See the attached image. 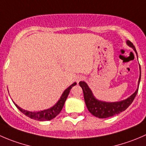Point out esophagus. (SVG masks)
Wrapping results in <instances>:
<instances>
[{
	"label": "esophagus",
	"instance_id": "obj_1",
	"mask_svg": "<svg viewBox=\"0 0 146 146\" xmlns=\"http://www.w3.org/2000/svg\"><path fill=\"white\" fill-rule=\"evenodd\" d=\"M84 79V77L82 76H78L77 78H76V81H77V83H78L79 81H80V80H83Z\"/></svg>",
	"mask_w": 146,
	"mask_h": 146
}]
</instances>
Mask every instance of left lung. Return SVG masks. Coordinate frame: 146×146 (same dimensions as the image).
Wrapping results in <instances>:
<instances>
[{"label": "left lung", "mask_w": 146, "mask_h": 146, "mask_svg": "<svg viewBox=\"0 0 146 146\" xmlns=\"http://www.w3.org/2000/svg\"><path fill=\"white\" fill-rule=\"evenodd\" d=\"M126 43L128 46L132 48L135 52L137 55V58H138V54H137V51L135 50V46H133L132 43L130 40H126ZM140 66V65H139ZM140 76L139 79H138V88L135 91V93H133L130 97L128 98L125 99L123 100H121V101L118 102H106L102 101V100H98L96 98L93 94V92L88 87L87 83L84 81L79 82V85L80 87L83 89V96H84V100L85 103H86V106H87L88 110L89 112L93 115L94 116L98 117L99 118H109V117L113 116V115H116V114L120 113L123 112L128 108V106L132 103L133 101L134 98L136 96L138 90V87H139L140 81H141V66H140Z\"/></svg>", "instance_id": "obj_1"}]
</instances>
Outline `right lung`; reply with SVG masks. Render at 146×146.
I'll list each match as a JSON object with an SVG mask.
<instances>
[{
    "instance_id": "obj_1",
    "label": "right lung",
    "mask_w": 146,
    "mask_h": 146,
    "mask_svg": "<svg viewBox=\"0 0 146 146\" xmlns=\"http://www.w3.org/2000/svg\"><path fill=\"white\" fill-rule=\"evenodd\" d=\"M77 83L75 82L73 84L70 85L68 88H66V90L63 91V94H62L61 97L60 98V99L58 100V101L53 106H52L50 108L46 109V110H43V111H37V112H31V111H25L24 109L20 108L18 105L15 104L14 103V104L15 105L17 108H18L21 112H22L23 113L25 114L26 116L29 117V118H32L34 120H37L39 121H50V120L53 119L55 117L57 116L60 112L61 111V110L63 109V106H64V103L66 102V99H67L69 93H70V90Z\"/></svg>"
}]
</instances>
